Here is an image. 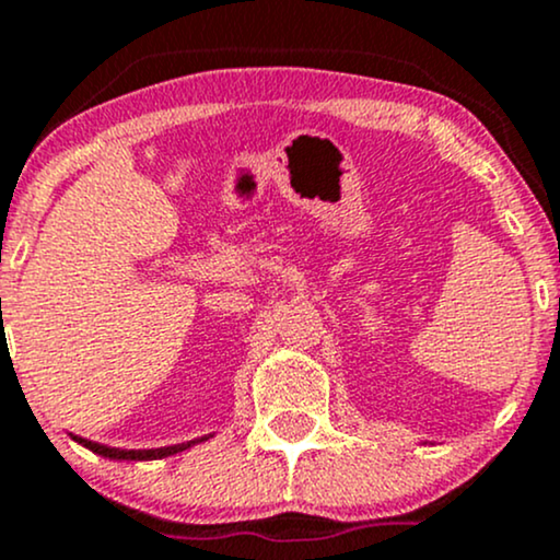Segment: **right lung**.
I'll list each match as a JSON object with an SVG mask.
<instances>
[{
  "instance_id": "1",
  "label": "right lung",
  "mask_w": 560,
  "mask_h": 560,
  "mask_svg": "<svg viewBox=\"0 0 560 560\" xmlns=\"http://www.w3.org/2000/svg\"><path fill=\"white\" fill-rule=\"evenodd\" d=\"M75 442H81L83 447H89L96 455H105V458H115V460H155V458H165V455L182 453V450L197 445V442L208 440V436H199V440L191 442H182V445H171V447H155V450H120V447H107L100 445V442L83 440V436H73Z\"/></svg>"
}]
</instances>
